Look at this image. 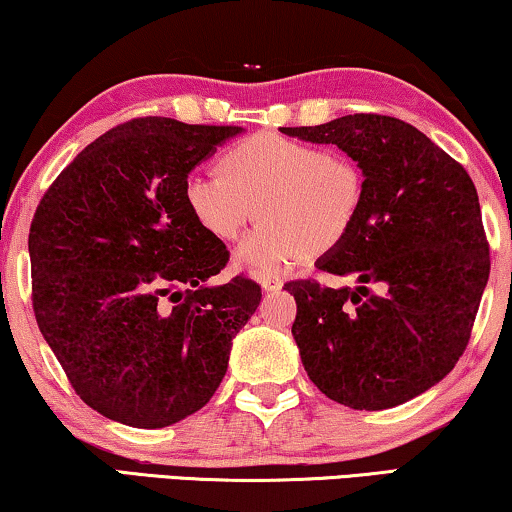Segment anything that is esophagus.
<instances>
[{
	"label": "esophagus",
	"instance_id": "esophagus-1",
	"mask_svg": "<svg viewBox=\"0 0 512 512\" xmlns=\"http://www.w3.org/2000/svg\"><path fill=\"white\" fill-rule=\"evenodd\" d=\"M258 284H261V288L265 293H277V291H281V286H284V279L279 277V274H261V277H258Z\"/></svg>",
	"mask_w": 512,
	"mask_h": 512
}]
</instances>
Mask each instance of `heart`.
<instances>
[{"label":"heart","mask_w":512,"mask_h":512,"mask_svg":"<svg viewBox=\"0 0 512 512\" xmlns=\"http://www.w3.org/2000/svg\"><path fill=\"white\" fill-rule=\"evenodd\" d=\"M219 173H189L187 212L207 235L233 240L258 210L254 231L235 249L238 268L279 272L318 249L337 247L360 217L362 173L344 154L265 131L228 147Z\"/></svg>","instance_id":"obj_1"}]
</instances>
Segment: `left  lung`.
Wrapping results in <instances>:
<instances>
[{"instance_id":"8db88e82","label":"left lung","mask_w":512,"mask_h":512,"mask_svg":"<svg viewBox=\"0 0 512 512\" xmlns=\"http://www.w3.org/2000/svg\"><path fill=\"white\" fill-rule=\"evenodd\" d=\"M281 133L337 145L365 177L353 231L316 261L358 286H284L298 302L291 332L305 372L348 409L409 402L453 372L490 279L476 187L450 154L395 117L358 113Z\"/></svg>"}]
</instances>
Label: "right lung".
Instances as JSON below:
<instances>
[{"label": "right lung", "mask_w": 512, "mask_h": 512, "mask_svg": "<svg viewBox=\"0 0 512 512\" xmlns=\"http://www.w3.org/2000/svg\"><path fill=\"white\" fill-rule=\"evenodd\" d=\"M242 127L140 117L59 173L29 231L43 339L80 399L122 425L157 429L210 402L261 286L210 279L226 244L191 219L187 175Z\"/></svg>", "instance_id": "1"}]
</instances>
